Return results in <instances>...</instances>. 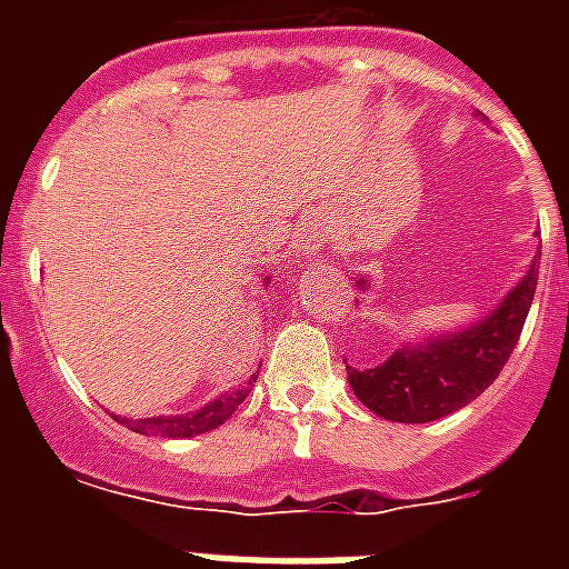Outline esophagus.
Listing matches in <instances>:
<instances>
[{
  "instance_id": "1",
  "label": "esophagus",
  "mask_w": 569,
  "mask_h": 569,
  "mask_svg": "<svg viewBox=\"0 0 569 569\" xmlns=\"http://www.w3.org/2000/svg\"><path fill=\"white\" fill-rule=\"evenodd\" d=\"M325 244H328V230H325L319 221L301 223L298 232H295V257H316Z\"/></svg>"
}]
</instances>
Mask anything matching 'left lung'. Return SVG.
<instances>
[{"instance_id": "1", "label": "left lung", "mask_w": 569, "mask_h": 569, "mask_svg": "<svg viewBox=\"0 0 569 569\" xmlns=\"http://www.w3.org/2000/svg\"><path fill=\"white\" fill-rule=\"evenodd\" d=\"M366 289V280H357ZM538 289V259L490 316L463 330L401 346L378 366L348 369L355 396L389 422H433L467 407L508 363Z\"/></svg>"}]
</instances>
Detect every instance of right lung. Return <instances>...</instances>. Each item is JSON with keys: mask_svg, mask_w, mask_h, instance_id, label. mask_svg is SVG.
<instances>
[{"mask_svg": "<svg viewBox=\"0 0 569 569\" xmlns=\"http://www.w3.org/2000/svg\"><path fill=\"white\" fill-rule=\"evenodd\" d=\"M268 283V277H262ZM253 380L257 375L248 380V387L241 389H232V392H223V396L212 398L209 405H203L200 410L194 413H186V416H147V419H120L114 416L120 425H127L129 431L136 433H159V437H197V433H206L223 425L236 413V407L248 398L250 387H253Z\"/></svg>", "mask_w": 569, "mask_h": 569, "instance_id": "1", "label": "right lung"}]
</instances>
